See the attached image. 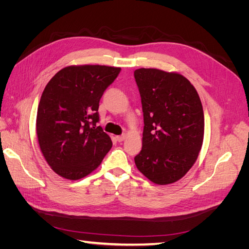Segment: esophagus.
Wrapping results in <instances>:
<instances>
[{
	"instance_id": "obj_1",
	"label": "esophagus",
	"mask_w": 249,
	"mask_h": 249,
	"mask_svg": "<svg viewBox=\"0 0 249 249\" xmlns=\"http://www.w3.org/2000/svg\"><path fill=\"white\" fill-rule=\"evenodd\" d=\"M125 139V135L124 134V135H120V136H116V140L118 141V142H122V141H124Z\"/></svg>"
}]
</instances>
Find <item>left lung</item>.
<instances>
[{
  "instance_id": "obj_1",
  "label": "left lung",
  "mask_w": 249,
  "mask_h": 249,
  "mask_svg": "<svg viewBox=\"0 0 249 249\" xmlns=\"http://www.w3.org/2000/svg\"><path fill=\"white\" fill-rule=\"evenodd\" d=\"M134 77L144 122L135 164L155 184L175 183L193 166L202 145L205 117L198 93L179 73L139 69Z\"/></svg>"
}]
</instances>
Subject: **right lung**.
I'll return each instance as SVG.
<instances>
[{"mask_svg":"<svg viewBox=\"0 0 249 249\" xmlns=\"http://www.w3.org/2000/svg\"><path fill=\"white\" fill-rule=\"evenodd\" d=\"M122 69L67 66L44 88L37 110L41 153L57 175L79 179L92 172L112 147L100 122V100Z\"/></svg>","mask_w":249,"mask_h":249,"instance_id":"right-lung-1","label":"right lung"}]
</instances>
